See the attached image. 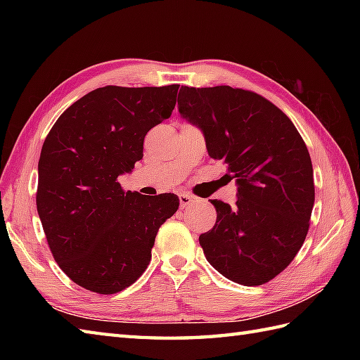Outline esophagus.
<instances>
[{"label":"esophagus","mask_w":360,"mask_h":360,"mask_svg":"<svg viewBox=\"0 0 360 360\" xmlns=\"http://www.w3.org/2000/svg\"><path fill=\"white\" fill-rule=\"evenodd\" d=\"M179 196V204H181V209H186L190 207V204L195 202V198L192 195H188L186 192H182L178 195Z\"/></svg>","instance_id":"obj_1"}]
</instances>
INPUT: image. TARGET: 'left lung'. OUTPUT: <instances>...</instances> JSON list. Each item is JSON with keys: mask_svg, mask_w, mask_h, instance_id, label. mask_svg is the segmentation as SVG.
<instances>
[{"mask_svg": "<svg viewBox=\"0 0 360 360\" xmlns=\"http://www.w3.org/2000/svg\"><path fill=\"white\" fill-rule=\"evenodd\" d=\"M178 111L204 134L209 156L227 165L236 202L210 200L217 223L200 236L226 278L258 286L285 271L307 238L314 173L307 145L285 112L252 91L181 86Z\"/></svg>", "mask_w": 360, "mask_h": 360, "instance_id": "8db88e82", "label": "left lung"}]
</instances>
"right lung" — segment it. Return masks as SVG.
<instances>
[{
    "mask_svg": "<svg viewBox=\"0 0 360 360\" xmlns=\"http://www.w3.org/2000/svg\"><path fill=\"white\" fill-rule=\"evenodd\" d=\"M179 85L91 91L57 119L38 160L37 210L62 271L116 294L141 277L178 196L124 192L117 178L142 159L143 139L172 116Z\"/></svg>",
    "mask_w": 360,
    "mask_h": 360,
    "instance_id": "add662e5",
    "label": "right lung"
}]
</instances>
